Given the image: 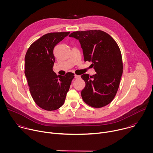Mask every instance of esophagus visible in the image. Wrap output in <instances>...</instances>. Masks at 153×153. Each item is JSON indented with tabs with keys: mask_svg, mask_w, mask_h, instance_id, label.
Returning <instances> with one entry per match:
<instances>
[{
	"mask_svg": "<svg viewBox=\"0 0 153 153\" xmlns=\"http://www.w3.org/2000/svg\"><path fill=\"white\" fill-rule=\"evenodd\" d=\"M80 76H78V75H76V74L74 75V78H75V79H79V78H80Z\"/></svg>",
	"mask_w": 153,
	"mask_h": 153,
	"instance_id": "1",
	"label": "esophagus"
}]
</instances>
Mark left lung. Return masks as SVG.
I'll return each mask as SVG.
<instances>
[{
    "label": "left lung",
    "mask_w": 153,
    "mask_h": 153,
    "mask_svg": "<svg viewBox=\"0 0 153 153\" xmlns=\"http://www.w3.org/2000/svg\"><path fill=\"white\" fill-rule=\"evenodd\" d=\"M69 36L79 40L85 62H91L96 73L81 76L85 82L81 92L83 101L94 108L107 105L117 92L123 73L122 54L116 42L101 30L75 31Z\"/></svg>",
    "instance_id": "1"
}]
</instances>
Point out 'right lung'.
I'll list each match as a JSON object with an SVG mask.
<instances>
[{
	"label": "right lung",
	"instance_id": "1",
	"mask_svg": "<svg viewBox=\"0 0 153 153\" xmlns=\"http://www.w3.org/2000/svg\"><path fill=\"white\" fill-rule=\"evenodd\" d=\"M70 32L50 33L33 42L25 57V74L35 103L47 111H54L64 103L72 80L73 73L57 76L53 71L54 49Z\"/></svg>",
	"mask_w": 153,
	"mask_h": 153
}]
</instances>
